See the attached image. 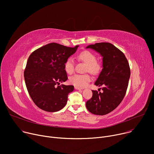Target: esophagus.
<instances>
[{"instance_id":"obj_1","label":"esophagus","mask_w":154,"mask_h":154,"mask_svg":"<svg viewBox=\"0 0 154 154\" xmlns=\"http://www.w3.org/2000/svg\"><path fill=\"white\" fill-rule=\"evenodd\" d=\"M75 89H76V90H82V88H79L78 86H75Z\"/></svg>"}]
</instances>
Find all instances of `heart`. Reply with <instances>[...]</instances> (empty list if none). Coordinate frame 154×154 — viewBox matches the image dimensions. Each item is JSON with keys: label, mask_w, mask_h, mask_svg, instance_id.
Returning a JSON list of instances; mask_svg holds the SVG:
<instances>
[{"label": "heart", "mask_w": 154, "mask_h": 154, "mask_svg": "<svg viewBox=\"0 0 154 154\" xmlns=\"http://www.w3.org/2000/svg\"><path fill=\"white\" fill-rule=\"evenodd\" d=\"M79 57L88 65V70L90 72L95 74L99 72L100 66L97 62L96 56L91 51H82L79 54ZM64 68L65 72L68 74L73 73L74 60L72 57H69L66 59L64 63ZM91 79L92 77L89 74H75L70 78L69 81L71 84L75 86L84 88L87 86Z\"/></svg>", "instance_id": "1"}]
</instances>
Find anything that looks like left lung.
Here are the masks:
<instances>
[{"label":"left lung","mask_w":154,"mask_h":154,"mask_svg":"<svg viewBox=\"0 0 154 154\" xmlns=\"http://www.w3.org/2000/svg\"><path fill=\"white\" fill-rule=\"evenodd\" d=\"M86 48L101 55L103 67L95 82V86L103 87V92L92 91L86 108L94 114L105 115L116 109L125 95L130 77L129 63L124 54L111 43H97Z\"/></svg>","instance_id":"8db88e82"}]
</instances>
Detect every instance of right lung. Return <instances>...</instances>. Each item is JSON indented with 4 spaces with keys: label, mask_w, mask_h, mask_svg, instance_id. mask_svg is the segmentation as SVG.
Masks as SVG:
<instances>
[{
    "label": "right lung",
    "mask_w": 154,
    "mask_h": 154,
    "mask_svg": "<svg viewBox=\"0 0 154 154\" xmlns=\"http://www.w3.org/2000/svg\"><path fill=\"white\" fill-rule=\"evenodd\" d=\"M74 48L51 43L35 50L30 55L24 71V80L28 92L39 108L56 112L66 104L68 95L74 86L60 82L67 79L64 63L76 51Z\"/></svg>",
    "instance_id": "obj_1"
}]
</instances>
